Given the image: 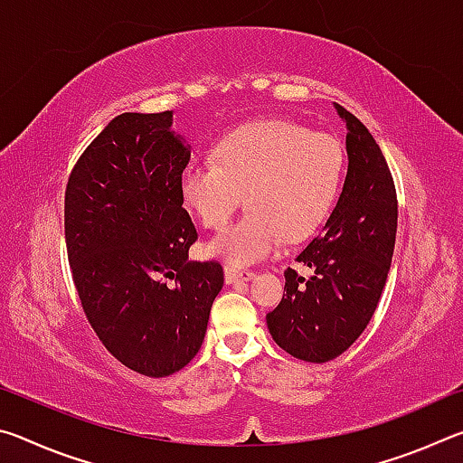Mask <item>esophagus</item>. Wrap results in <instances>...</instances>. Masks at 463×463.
<instances>
[{
    "label": "esophagus",
    "mask_w": 463,
    "mask_h": 463,
    "mask_svg": "<svg viewBox=\"0 0 463 463\" xmlns=\"http://www.w3.org/2000/svg\"><path fill=\"white\" fill-rule=\"evenodd\" d=\"M253 276H255V273L249 271V269H239V268H232V265H226V268H224L226 284H237V281L253 279Z\"/></svg>",
    "instance_id": "1"
}]
</instances>
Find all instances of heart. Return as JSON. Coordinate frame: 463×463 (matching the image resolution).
Returning <instances> with one entry per match:
<instances>
[{
	"mask_svg": "<svg viewBox=\"0 0 463 463\" xmlns=\"http://www.w3.org/2000/svg\"><path fill=\"white\" fill-rule=\"evenodd\" d=\"M343 146L302 124L268 118L221 138L214 161H192L182 195L206 229H222L246 195L250 214L226 227L206 253L234 265L257 263L281 242L302 241L331 213L343 179Z\"/></svg>",
	"mask_w": 463,
	"mask_h": 463,
	"instance_id": "1",
	"label": "heart"
}]
</instances>
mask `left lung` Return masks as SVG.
I'll return each instance as SVG.
<instances>
[{"instance_id":"8db88e82","label":"left lung","mask_w":463,"mask_h":463,"mask_svg":"<svg viewBox=\"0 0 463 463\" xmlns=\"http://www.w3.org/2000/svg\"><path fill=\"white\" fill-rule=\"evenodd\" d=\"M349 167L339 202L323 232L296 261L312 278L286 269L284 298L268 317L281 349L296 359L325 364L355 343L378 308L394 253L398 200L382 148L343 106Z\"/></svg>"}]
</instances>
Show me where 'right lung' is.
Listing matches in <instances>:
<instances>
[{
  "mask_svg": "<svg viewBox=\"0 0 463 463\" xmlns=\"http://www.w3.org/2000/svg\"><path fill=\"white\" fill-rule=\"evenodd\" d=\"M171 120L169 109L116 116L65 190L67 257L85 317L109 354L148 378L192 362L224 284L218 261H187L198 241L182 195L190 148Z\"/></svg>",
  "mask_w": 463,
  "mask_h": 463,
  "instance_id": "right-lung-1",
  "label": "right lung"
}]
</instances>
